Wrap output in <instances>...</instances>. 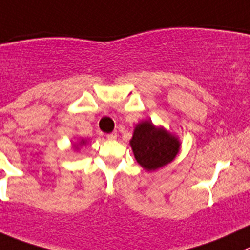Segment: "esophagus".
I'll return each mask as SVG.
<instances>
[{"label": "esophagus", "instance_id": "34e87169", "mask_svg": "<svg viewBox=\"0 0 250 250\" xmlns=\"http://www.w3.org/2000/svg\"><path fill=\"white\" fill-rule=\"evenodd\" d=\"M116 136H118V134H116V131H115V132H111V134L106 135V139H108V140H115Z\"/></svg>", "mask_w": 250, "mask_h": 250}]
</instances>
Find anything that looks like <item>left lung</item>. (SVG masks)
Instances as JSON below:
<instances>
[{"label": "left lung", "mask_w": 250, "mask_h": 250, "mask_svg": "<svg viewBox=\"0 0 250 250\" xmlns=\"http://www.w3.org/2000/svg\"><path fill=\"white\" fill-rule=\"evenodd\" d=\"M130 145L137 162L147 170H156L172 162L179 152V141L165 129H157L151 121L136 126Z\"/></svg>", "instance_id": "8db88e82"}]
</instances>
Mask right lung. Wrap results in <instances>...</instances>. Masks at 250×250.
Segmentation results:
<instances>
[{
  "label": "right lung",
  "instance_id": "right-lung-1",
  "mask_svg": "<svg viewBox=\"0 0 250 250\" xmlns=\"http://www.w3.org/2000/svg\"><path fill=\"white\" fill-rule=\"evenodd\" d=\"M81 144H84V141H83V142H82V141H81Z\"/></svg>",
  "mask_w": 250,
  "mask_h": 250
}]
</instances>
